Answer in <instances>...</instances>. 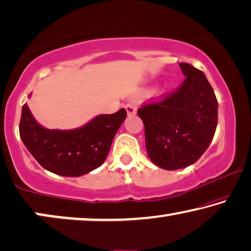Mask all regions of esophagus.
<instances>
[{"mask_svg":"<svg viewBox=\"0 0 251 251\" xmlns=\"http://www.w3.org/2000/svg\"><path fill=\"white\" fill-rule=\"evenodd\" d=\"M126 113L128 115H132L137 112V104L134 103V101H130L126 105Z\"/></svg>","mask_w":251,"mask_h":251,"instance_id":"obj_1","label":"esophagus"}]
</instances>
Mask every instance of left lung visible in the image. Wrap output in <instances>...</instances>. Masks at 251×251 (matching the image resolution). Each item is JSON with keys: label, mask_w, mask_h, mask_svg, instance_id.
<instances>
[{"label": "left lung", "mask_w": 251, "mask_h": 251, "mask_svg": "<svg viewBox=\"0 0 251 251\" xmlns=\"http://www.w3.org/2000/svg\"><path fill=\"white\" fill-rule=\"evenodd\" d=\"M184 80L176 90L141 105L147 154L164 170L194 164L212 143L217 126V100L204 72L180 63Z\"/></svg>", "instance_id": "8db88e82"}]
</instances>
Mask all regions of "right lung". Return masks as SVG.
Instances as JSON below:
<instances>
[{
    "label": "right lung",
    "mask_w": 251,
    "mask_h": 251,
    "mask_svg": "<svg viewBox=\"0 0 251 251\" xmlns=\"http://www.w3.org/2000/svg\"><path fill=\"white\" fill-rule=\"evenodd\" d=\"M126 117V111L121 108L117 113L99 115L71 131L49 130L35 121L25 104L19 132L25 146L43 168L59 176H79L103 164Z\"/></svg>",
    "instance_id": "obj_1"
}]
</instances>
